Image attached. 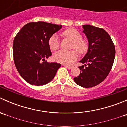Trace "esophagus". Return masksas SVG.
Returning a JSON list of instances; mask_svg holds the SVG:
<instances>
[{"label": "esophagus", "instance_id": "34e87169", "mask_svg": "<svg viewBox=\"0 0 127 127\" xmlns=\"http://www.w3.org/2000/svg\"><path fill=\"white\" fill-rule=\"evenodd\" d=\"M65 67H66L67 69H71L72 68V66H67V65H64Z\"/></svg>", "mask_w": 127, "mask_h": 127}]
</instances>
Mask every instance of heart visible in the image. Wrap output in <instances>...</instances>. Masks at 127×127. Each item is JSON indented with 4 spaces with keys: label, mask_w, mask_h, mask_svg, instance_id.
Here are the masks:
<instances>
[{
    "label": "heart",
    "mask_w": 127,
    "mask_h": 127,
    "mask_svg": "<svg viewBox=\"0 0 127 127\" xmlns=\"http://www.w3.org/2000/svg\"><path fill=\"white\" fill-rule=\"evenodd\" d=\"M64 35L73 42L72 47L75 48L79 53H84L87 49V45L85 41L82 40V35L75 29H68L63 32ZM48 45L52 50H56L59 48V37L57 34L52 35L48 40ZM78 54L75 50H60L55 53L53 58L55 61L63 64H69L77 60Z\"/></svg>",
    "instance_id": "b5f03b06"
}]
</instances>
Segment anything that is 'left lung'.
Here are the masks:
<instances>
[{
    "label": "left lung",
    "mask_w": 127,
    "mask_h": 127,
    "mask_svg": "<svg viewBox=\"0 0 127 127\" xmlns=\"http://www.w3.org/2000/svg\"><path fill=\"white\" fill-rule=\"evenodd\" d=\"M82 28L88 46L87 52L79 62L86 64L79 67L80 74L74 80L79 86L90 88L101 83L108 75L116 50L111 37L104 29L89 24L83 25Z\"/></svg>",
    "instance_id": "left-lung-1"
}]
</instances>
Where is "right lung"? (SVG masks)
I'll list each match as a JSON object with an SVG mask.
<instances>
[{"label": "right lung", "mask_w": 127, "mask_h": 127, "mask_svg": "<svg viewBox=\"0 0 127 127\" xmlns=\"http://www.w3.org/2000/svg\"><path fill=\"white\" fill-rule=\"evenodd\" d=\"M61 25L38 21L24 25L13 45L15 66L21 77L31 85H43L52 80L61 64L48 63L52 55L48 40Z\"/></svg>", "instance_id": "right-lung-1"}]
</instances>
